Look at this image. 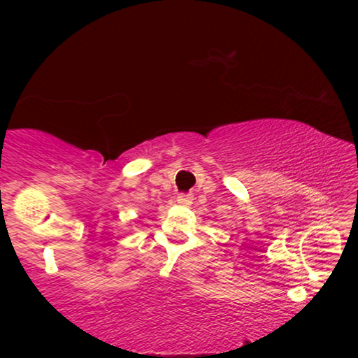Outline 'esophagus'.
Segmentation results:
<instances>
[{"mask_svg":"<svg viewBox=\"0 0 358 358\" xmlns=\"http://www.w3.org/2000/svg\"><path fill=\"white\" fill-rule=\"evenodd\" d=\"M176 202H178V205H182V207H190V205L193 203V196L192 195H185V193H182V195H178Z\"/></svg>","mask_w":358,"mask_h":358,"instance_id":"34e87169","label":"esophagus"}]
</instances>
